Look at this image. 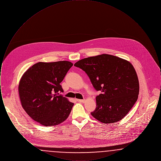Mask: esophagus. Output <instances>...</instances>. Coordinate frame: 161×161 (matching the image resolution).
<instances>
[{
  "label": "esophagus",
  "instance_id": "1",
  "mask_svg": "<svg viewBox=\"0 0 161 161\" xmlns=\"http://www.w3.org/2000/svg\"><path fill=\"white\" fill-rule=\"evenodd\" d=\"M77 101L80 102V103H84L85 100H77Z\"/></svg>",
  "mask_w": 161,
  "mask_h": 161
}]
</instances>
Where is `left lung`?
I'll list each match as a JSON object with an SVG mask.
<instances>
[{
	"label": "left lung",
	"instance_id": "1",
	"mask_svg": "<svg viewBox=\"0 0 161 161\" xmlns=\"http://www.w3.org/2000/svg\"><path fill=\"white\" fill-rule=\"evenodd\" d=\"M74 66L85 71L93 87L101 92L96 97L92 116L101 123L111 124L129 112L139 91L137 74L129 61L104 54L85 58Z\"/></svg>",
	"mask_w": 161,
	"mask_h": 161
}]
</instances>
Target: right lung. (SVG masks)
<instances>
[{
	"mask_svg": "<svg viewBox=\"0 0 161 161\" xmlns=\"http://www.w3.org/2000/svg\"><path fill=\"white\" fill-rule=\"evenodd\" d=\"M72 66L68 61L38 62L23 74L19 95L23 109L32 119L47 127L68 118L74 103L59 92L63 91L60 83Z\"/></svg>",
	"mask_w": 161,
	"mask_h": 161,
	"instance_id": "1",
	"label": "right lung"
}]
</instances>
